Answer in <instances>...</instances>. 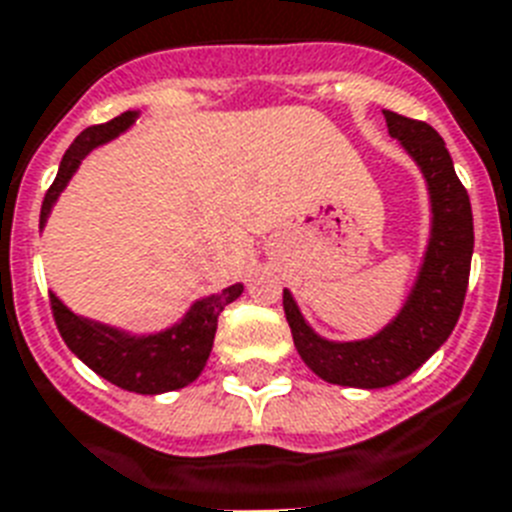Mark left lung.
Wrapping results in <instances>:
<instances>
[{
  "label": "left lung",
  "mask_w": 512,
  "mask_h": 512,
  "mask_svg": "<svg viewBox=\"0 0 512 512\" xmlns=\"http://www.w3.org/2000/svg\"><path fill=\"white\" fill-rule=\"evenodd\" d=\"M391 137L407 147L428 179L433 203V235L410 301L386 330L354 343L322 341L306 325L285 290L282 309L293 343L322 380L351 388H386L418 370L455 330L463 312L473 256V211L457 179L439 132L418 118L383 110Z\"/></svg>",
  "instance_id": "obj_1"
}]
</instances>
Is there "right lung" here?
I'll use <instances>...</instances> for the list:
<instances>
[{"label":"right lung","mask_w":512,"mask_h":512,"mask_svg":"<svg viewBox=\"0 0 512 512\" xmlns=\"http://www.w3.org/2000/svg\"><path fill=\"white\" fill-rule=\"evenodd\" d=\"M134 121V113H121L113 121L89 126L73 140V145L65 150L60 171L55 182L49 185L42 203V216L39 222H47V214L52 203L57 200L60 190L68 185L73 171L81 163V158L121 134L126 126ZM243 293V285H232L222 290L219 296H208L192 306L187 317L177 327L166 333L147 335V338H134V335L118 333L113 327L97 325V322L81 320L73 312H68L57 296H49V309L55 317V325L63 335L65 346L76 354L87 367H92L100 378L110 380L113 386L134 391V394H163L174 391L198 378L200 370L206 367V359L214 346L216 325L224 306L232 304Z\"/></svg>","instance_id":"1"}]
</instances>
